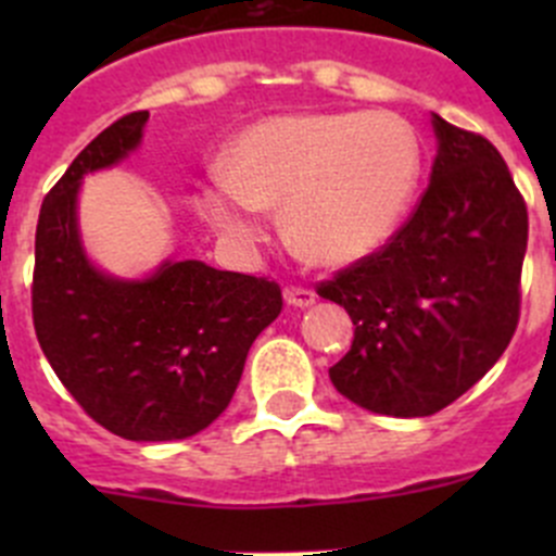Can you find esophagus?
I'll return each instance as SVG.
<instances>
[{"label":"esophagus","instance_id":"esophagus-1","mask_svg":"<svg viewBox=\"0 0 556 556\" xmlns=\"http://www.w3.org/2000/svg\"><path fill=\"white\" fill-rule=\"evenodd\" d=\"M285 301H288L290 306H301V309H306V306H312L314 301H317V293L309 288H285Z\"/></svg>","mask_w":556,"mask_h":556}]
</instances>
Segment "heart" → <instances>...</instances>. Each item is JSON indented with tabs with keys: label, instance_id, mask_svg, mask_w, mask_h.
Instances as JSON below:
<instances>
[{
	"label": "heart",
	"instance_id": "heart-1",
	"mask_svg": "<svg viewBox=\"0 0 556 556\" xmlns=\"http://www.w3.org/2000/svg\"><path fill=\"white\" fill-rule=\"evenodd\" d=\"M419 166L417 134L392 112L266 117L228 144L201 212L223 239L247 247L263 233L261 210L285 206L290 242L325 266H350L401 226Z\"/></svg>",
	"mask_w": 556,
	"mask_h": 556
}]
</instances>
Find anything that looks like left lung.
Listing matches in <instances>:
<instances>
[{
    "instance_id": "obj_1",
    "label": "left lung",
    "mask_w": 556,
    "mask_h": 556,
    "mask_svg": "<svg viewBox=\"0 0 556 556\" xmlns=\"http://www.w3.org/2000/svg\"><path fill=\"white\" fill-rule=\"evenodd\" d=\"M430 185L382 250L317 285L355 339L330 368L344 397L387 417H430L506 352L519 323L527 206L481 134L433 115Z\"/></svg>"
}]
</instances>
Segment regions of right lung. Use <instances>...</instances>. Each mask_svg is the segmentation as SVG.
I'll use <instances>...</instances> for the list:
<instances>
[{
    "mask_svg": "<svg viewBox=\"0 0 556 556\" xmlns=\"http://www.w3.org/2000/svg\"><path fill=\"white\" fill-rule=\"evenodd\" d=\"M144 123L139 110L106 126L45 195L31 317L55 377L93 422L128 441H177L226 412L252 341L282 312V290L201 261H166L134 282L91 266L77 188L126 159Z\"/></svg>",
    "mask_w": 556,
    "mask_h": 556,
    "instance_id": "right-lung-1",
    "label": "right lung"
}]
</instances>
